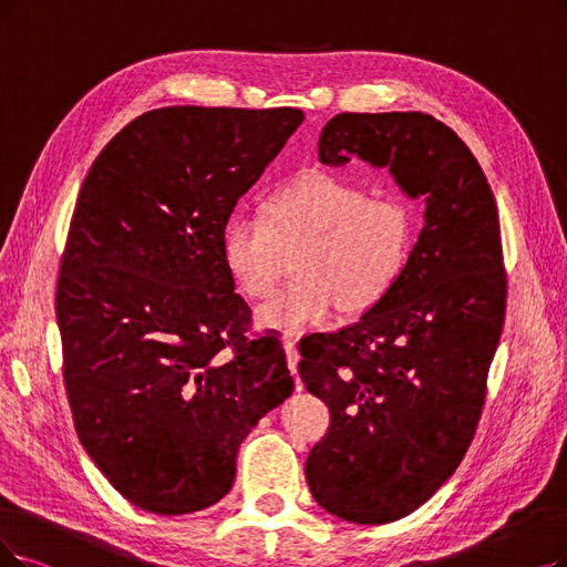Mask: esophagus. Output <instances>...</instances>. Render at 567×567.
<instances>
[{
  "label": "esophagus",
  "mask_w": 567,
  "mask_h": 567,
  "mask_svg": "<svg viewBox=\"0 0 567 567\" xmlns=\"http://www.w3.org/2000/svg\"><path fill=\"white\" fill-rule=\"evenodd\" d=\"M284 349H286V360H288V368L292 374H298V362H300V353H298V347L292 339H286L284 342ZM300 389V386H298Z\"/></svg>",
  "instance_id": "esophagus-1"
}]
</instances>
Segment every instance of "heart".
<instances>
[{
    "label": "heart",
    "mask_w": 567,
    "mask_h": 567,
    "mask_svg": "<svg viewBox=\"0 0 567 567\" xmlns=\"http://www.w3.org/2000/svg\"><path fill=\"white\" fill-rule=\"evenodd\" d=\"M416 241L400 197L372 193L330 172H309L271 195L262 216H235L223 233V262L241 296L267 298L296 256L298 281L265 302L256 321L284 334L328 326L342 309L365 313L402 281Z\"/></svg>",
    "instance_id": "1"
}]
</instances>
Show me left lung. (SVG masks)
<instances>
[{"label":"left lung","mask_w":567,"mask_h":567,"mask_svg":"<svg viewBox=\"0 0 567 567\" xmlns=\"http://www.w3.org/2000/svg\"><path fill=\"white\" fill-rule=\"evenodd\" d=\"M389 167L425 205L402 281L339 332L302 344L300 377L330 410L307 458L326 512L389 524L419 509L456 472L477 430L507 302L501 220L477 157L421 111L337 113L319 161Z\"/></svg>","instance_id":"left-lung-1"}]
</instances>
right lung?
Wrapping results in <instances>:
<instances>
[{"label":"right lung","mask_w":567,"mask_h":567,"mask_svg":"<svg viewBox=\"0 0 567 567\" xmlns=\"http://www.w3.org/2000/svg\"><path fill=\"white\" fill-rule=\"evenodd\" d=\"M302 121L290 106L153 109L83 181L55 296L64 389L87 456L144 512L218 503L239 444L296 386L275 334L244 337L223 233Z\"/></svg>","instance_id":"right-lung-1"}]
</instances>
